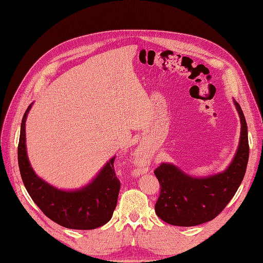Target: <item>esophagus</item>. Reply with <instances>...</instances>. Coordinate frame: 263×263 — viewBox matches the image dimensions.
I'll list each match as a JSON object with an SVG mask.
<instances>
[{
    "instance_id": "esophagus-1",
    "label": "esophagus",
    "mask_w": 263,
    "mask_h": 263,
    "mask_svg": "<svg viewBox=\"0 0 263 263\" xmlns=\"http://www.w3.org/2000/svg\"><path fill=\"white\" fill-rule=\"evenodd\" d=\"M146 159L143 158L142 155H139L138 157V161H136V166H138V171L139 172H145V168H146Z\"/></svg>"
}]
</instances>
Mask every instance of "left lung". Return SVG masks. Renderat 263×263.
<instances>
[{
  "instance_id": "left-lung-1",
  "label": "left lung",
  "mask_w": 263,
  "mask_h": 263,
  "mask_svg": "<svg viewBox=\"0 0 263 263\" xmlns=\"http://www.w3.org/2000/svg\"><path fill=\"white\" fill-rule=\"evenodd\" d=\"M241 121V134L235 155L223 171L197 177L173 163L162 162L155 171L161 191L155 211L163 221L192 227L213 220L227 206L244 178L248 156V132L243 110L233 99Z\"/></svg>"
}]
</instances>
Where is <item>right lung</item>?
Masks as SVG:
<instances>
[{
  "mask_svg": "<svg viewBox=\"0 0 263 263\" xmlns=\"http://www.w3.org/2000/svg\"><path fill=\"white\" fill-rule=\"evenodd\" d=\"M33 104L22 118L18 145L20 174L30 197L48 218L68 229L91 230L105 224L116 209L120 189L114 172L115 156L81 188L66 190L52 186L35 173L28 157L26 121Z\"/></svg>",
  "mask_w": 263,
  "mask_h": 263,
  "instance_id": "1",
  "label": "right lung"
}]
</instances>
